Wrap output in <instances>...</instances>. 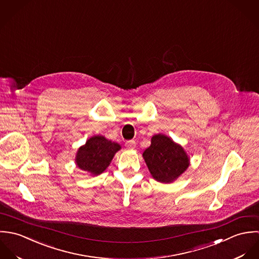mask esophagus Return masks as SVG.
Wrapping results in <instances>:
<instances>
[{"mask_svg": "<svg viewBox=\"0 0 259 259\" xmlns=\"http://www.w3.org/2000/svg\"><path fill=\"white\" fill-rule=\"evenodd\" d=\"M125 145H126V147H127L128 149H135V148H136V143H135V141H133V140L126 142Z\"/></svg>", "mask_w": 259, "mask_h": 259, "instance_id": "34e87169", "label": "esophagus"}]
</instances>
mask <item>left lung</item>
<instances>
[{
  "label": "left lung",
  "mask_w": 259,
  "mask_h": 259,
  "mask_svg": "<svg viewBox=\"0 0 259 259\" xmlns=\"http://www.w3.org/2000/svg\"><path fill=\"white\" fill-rule=\"evenodd\" d=\"M144 161L156 181L172 183L188 168L190 158L184 148L164 134H156L143 152Z\"/></svg>",
  "instance_id": "1"
}]
</instances>
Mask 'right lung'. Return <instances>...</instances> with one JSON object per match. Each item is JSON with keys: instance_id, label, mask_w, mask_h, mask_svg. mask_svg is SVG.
I'll return each mask as SVG.
<instances>
[{"instance_id": "right-lung-1", "label": "right lung", "mask_w": 259, "mask_h": 259, "mask_svg": "<svg viewBox=\"0 0 259 259\" xmlns=\"http://www.w3.org/2000/svg\"><path fill=\"white\" fill-rule=\"evenodd\" d=\"M120 149L121 146L118 143L106 139L102 135H95L79 147L75 163L79 169L89 175L98 176L107 169Z\"/></svg>"}]
</instances>
